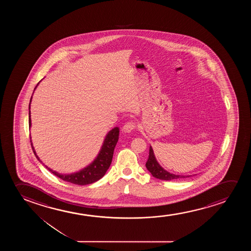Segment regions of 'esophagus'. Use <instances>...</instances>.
Wrapping results in <instances>:
<instances>
[{"label": "esophagus", "mask_w": 251, "mask_h": 251, "mask_svg": "<svg viewBox=\"0 0 251 251\" xmlns=\"http://www.w3.org/2000/svg\"><path fill=\"white\" fill-rule=\"evenodd\" d=\"M135 127H136V125H135L134 122H127V123L125 124L124 127H123V130H124L125 133H129V132L133 130L134 128H135Z\"/></svg>", "instance_id": "34e87169"}]
</instances>
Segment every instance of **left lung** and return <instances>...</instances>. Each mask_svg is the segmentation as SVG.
<instances>
[{
    "mask_svg": "<svg viewBox=\"0 0 251 251\" xmlns=\"http://www.w3.org/2000/svg\"><path fill=\"white\" fill-rule=\"evenodd\" d=\"M146 167L150 172L152 176H154L156 178L161 179V180H165V181L186 178V177L191 176V175H176V174L165 171V169L158 164L157 159L155 158L154 152H153L151 146L149 148V157H148V161L146 163Z\"/></svg>",
    "mask_w": 251,
    "mask_h": 251,
    "instance_id": "1",
    "label": "left lung"
}]
</instances>
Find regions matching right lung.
<instances>
[{
	"mask_svg": "<svg viewBox=\"0 0 251 251\" xmlns=\"http://www.w3.org/2000/svg\"><path fill=\"white\" fill-rule=\"evenodd\" d=\"M36 88H37V86L35 87V89ZM31 98L30 103H29V127H30L31 125V111H30ZM118 136H119V127H114L106 134L105 139L103 141V146L101 147V149H100L97 158L88 166H86L79 172L72 173V174H61V173H58V172L49 168L48 166H46V165L45 166L54 175L58 176L59 178L66 181V182H71V183L78 184V185H86V184L93 183V182L99 181L100 178H102L104 174L106 173L107 170L110 167L111 161H112V158H113L114 149H115V147L118 141V138H119ZM31 145L36 158H38V160H39L40 163H42L41 160L39 159L38 155L36 153L31 141Z\"/></svg>",
	"mask_w": 251,
	"mask_h": 251,
	"instance_id": "obj_1",
	"label": "right lung"
}]
</instances>
